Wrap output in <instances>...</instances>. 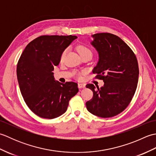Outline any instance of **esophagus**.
I'll use <instances>...</instances> for the list:
<instances>
[{"label": "esophagus", "instance_id": "1", "mask_svg": "<svg viewBox=\"0 0 156 156\" xmlns=\"http://www.w3.org/2000/svg\"><path fill=\"white\" fill-rule=\"evenodd\" d=\"M78 87L79 88H84L86 87V84H82V83H78Z\"/></svg>", "mask_w": 156, "mask_h": 156}]
</instances>
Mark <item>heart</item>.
I'll return each instance as SVG.
<instances>
[{
	"mask_svg": "<svg viewBox=\"0 0 156 156\" xmlns=\"http://www.w3.org/2000/svg\"><path fill=\"white\" fill-rule=\"evenodd\" d=\"M77 51L78 52L79 55L80 56L90 55L92 57V52L91 51V49L87 45H79L77 48ZM66 51H67V49H65V50L62 52V54L61 55V60H62L63 58H64V56L66 54Z\"/></svg>",
	"mask_w": 156,
	"mask_h": 156,
	"instance_id": "b5f03b06",
	"label": "heart"
}]
</instances>
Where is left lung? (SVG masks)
<instances>
[{"mask_svg": "<svg viewBox=\"0 0 156 156\" xmlns=\"http://www.w3.org/2000/svg\"><path fill=\"white\" fill-rule=\"evenodd\" d=\"M90 44L98 54V61L92 72L98 74L104 86L96 88L88 84L93 98L87 102V110L102 118L112 117L124 111L136 90L139 67L131 49L118 36L101 33L92 35Z\"/></svg>", "mask_w": 156, "mask_h": 156, "instance_id": "left-lung-1", "label": "left lung"}]
</instances>
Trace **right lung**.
I'll use <instances>...</instances> for the list:
<instances>
[{
  "instance_id": "right-lung-1",
  "label": "right lung",
  "mask_w": 156,
  "mask_h": 156,
  "mask_svg": "<svg viewBox=\"0 0 156 156\" xmlns=\"http://www.w3.org/2000/svg\"><path fill=\"white\" fill-rule=\"evenodd\" d=\"M77 38L75 35H43L31 41L16 67L20 90L31 111L44 119H54L67 110L69 101L78 92L77 83L62 84L54 76L62 52Z\"/></svg>"
}]
</instances>
